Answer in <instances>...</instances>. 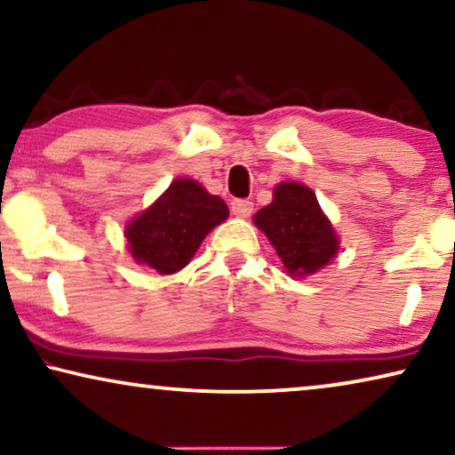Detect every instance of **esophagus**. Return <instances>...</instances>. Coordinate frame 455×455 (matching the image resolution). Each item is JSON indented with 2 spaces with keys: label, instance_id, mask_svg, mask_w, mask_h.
I'll return each instance as SVG.
<instances>
[{
  "label": "esophagus",
  "instance_id": "obj_1",
  "mask_svg": "<svg viewBox=\"0 0 455 455\" xmlns=\"http://www.w3.org/2000/svg\"><path fill=\"white\" fill-rule=\"evenodd\" d=\"M254 211L252 201H244V198H235L232 201V213L235 217H248Z\"/></svg>",
  "mask_w": 455,
  "mask_h": 455
}]
</instances>
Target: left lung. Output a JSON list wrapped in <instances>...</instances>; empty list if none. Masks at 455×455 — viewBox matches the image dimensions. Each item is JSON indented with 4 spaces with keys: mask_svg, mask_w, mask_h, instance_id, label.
Here are the masks:
<instances>
[{
    "mask_svg": "<svg viewBox=\"0 0 455 455\" xmlns=\"http://www.w3.org/2000/svg\"><path fill=\"white\" fill-rule=\"evenodd\" d=\"M254 226L269 238L291 277L313 275L339 251L331 221L315 192L302 184H277L273 201L254 215Z\"/></svg>",
    "mask_w": 455,
    "mask_h": 455,
    "instance_id": "8db88e82",
    "label": "left lung"
}]
</instances>
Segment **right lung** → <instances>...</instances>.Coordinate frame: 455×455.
Masks as SVG:
<instances>
[{"mask_svg": "<svg viewBox=\"0 0 455 455\" xmlns=\"http://www.w3.org/2000/svg\"><path fill=\"white\" fill-rule=\"evenodd\" d=\"M229 215L220 196L190 178L173 180L164 195L126 226L128 251L161 275L184 269L207 234Z\"/></svg>", "mask_w": 455, "mask_h": 455, "instance_id": "right-lung-1", "label": "right lung"}]
</instances>
